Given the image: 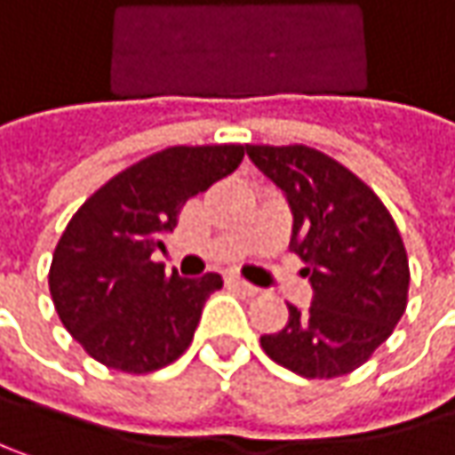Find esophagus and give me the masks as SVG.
Instances as JSON below:
<instances>
[{"mask_svg": "<svg viewBox=\"0 0 455 455\" xmlns=\"http://www.w3.org/2000/svg\"><path fill=\"white\" fill-rule=\"evenodd\" d=\"M228 285H234V288H236V291H242L244 296H257V293H259V288H257V285L242 281V278H236V275H234V278H228Z\"/></svg>", "mask_w": 455, "mask_h": 455, "instance_id": "1", "label": "esophagus"}]
</instances>
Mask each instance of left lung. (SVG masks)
Here are the masks:
<instances>
[{
    "label": "left lung",
    "instance_id": "8db88e82",
    "mask_svg": "<svg viewBox=\"0 0 455 455\" xmlns=\"http://www.w3.org/2000/svg\"><path fill=\"white\" fill-rule=\"evenodd\" d=\"M293 213L291 250L307 267L311 307L288 304V324L262 334L273 361L304 376L334 379L368 361L407 308L410 262L387 205L332 156L301 147H247Z\"/></svg>",
    "mask_w": 455,
    "mask_h": 455
}]
</instances>
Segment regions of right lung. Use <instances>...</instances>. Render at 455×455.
Instances as JSON below:
<instances>
[{
    "label": "right lung",
    "instance_id": "right-lung-1",
    "mask_svg": "<svg viewBox=\"0 0 455 455\" xmlns=\"http://www.w3.org/2000/svg\"><path fill=\"white\" fill-rule=\"evenodd\" d=\"M244 147H170L116 174L82 203L61 234L48 285L68 334L108 368L151 373L193 342L219 273L180 278L151 262L182 205L224 180Z\"/></svg>",
    "mask_w": 455,
    "mask_h": 455
}]
</instances>
